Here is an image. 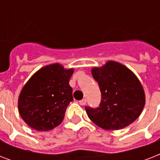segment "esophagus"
Returning <instances> with one entry per match:
<instances>
[{
	"instance_id": "1",
	"label": "esophagus",
	"mask_w": 160,
	"mask_h": 160,
	"mask_svg": "<svg viewBox=\"0 0 160 160\" xmlns=\"http://www.w3.org/2000/svg\"><path fill=\"white\" fill-rule=\"evenodd\" d=\"M79 103H80V105H85V104H86V100H85V99H83V100H80V101H79Z\"/></svg>"
}]
</instances>
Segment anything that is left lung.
I'll use <instances>...</instances> for the list:
<instances>
[{"mask_svg":"<svg viewBox=\"0 0 160 160\" xmlns=\"http://www.w3.org/2000/svg\"><path fill=\"white\" fill-rule=\"evenodd\" d=\"M101 101L97 108L85 106L88 117L100 128L108 130L123 129L140 115L145 104L141 83L134 73L115 61H108L100 68H93Z\"/></svg>","mask_w":160,"mask_h":160,"instance_id":"left-lung-1","label":"left lung"}]
</instances>
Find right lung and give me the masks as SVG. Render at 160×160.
Here are the masks:
<instances>
[{"instance_id":"1","label":"right lung","mask_w":160,"mask_h":160,"mask_svg":"<svg viewBox=\"0 0 160 160\" xmlns=\"http://www.w3.org/2000/svg\"><path fill=\"white\" fill-rule=\"evenodd\" d=\"M74 70H65L59 64L41 68L34 74L21 90L19 113L32 129L47 131L63 121L65 110L73 101L69 81Z\"/></svg>"}]
</instances>
